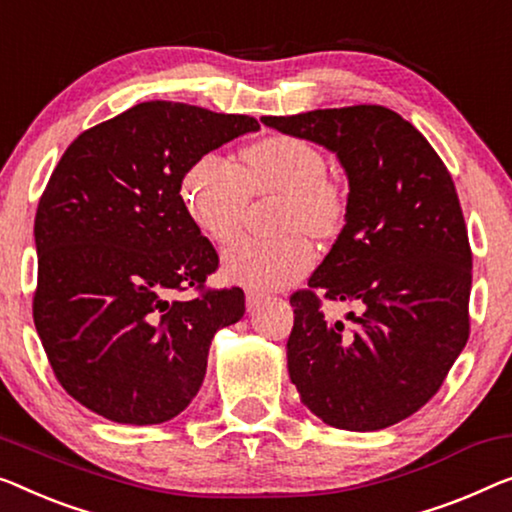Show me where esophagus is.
<instances>
[{
  "label": "esophagus",
  "instance_id": "34e87169",
  "mask_svg": "<svg viewBox=\"0 0 512 512\" xmlns=\"http://www.w3.org/2000/svg\"><path fill=\"white\" fill-rule=\"evenodd\" d=\"M262 299H264V294H259L257 289H246V305H248V310H255L259 303H262Z\"/></svg>",
  "mask_w": 512,
  "mask_h": 512
}]
</instances>
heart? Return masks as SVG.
Returning <instances> with one entry per match:
<instances>
[{
  "mask_svg": "<svg viewBox=\"0 0 512 512\" xmlns=\"http://www.w3.org/2000/svg\"><path fill=\"white\" fill-rule=\"evenodd\" d=\"M280 195V239L241 236L225 248L227 280L257 289H280L315 264V248L301 235L329 239L347 216V188L329 172L324 151L294 135H271L241 151V167L218 154L190 163L181 179V200L190 218L213 241L239 232L250 195Z\"/></svg>",
  "mask_w": 512,
  "mask_h": 512,
  "instance_id": "heart-1",
  "label": "heart"
}]
</instances>
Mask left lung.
Masks as SVG:
<instances>
[{
  "label": "left lung",
  "mask_w": 512,
  "mask_h": 512,
  "mask_svg": "<svg viewBox=\"0 0 512 512\" xmlns=\"http://www.w3.org/2000/svg\"><path fill=\"white\" fill-rule=\"evenodd\" d=\"M338 156L345 227L292 294L289 379L326 425L375 432L416 414L469 340L471 248L455 183L430 142L381 105L262 117ZM354 302L331 323L318 294Z\"/></svg>",
  "instance_id": "1"
}]
</instances>
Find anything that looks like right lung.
Masks as SVG:
<instances>
[{"label": "right lung", "instance_id": "obj_1", "mask_svg": "<svg viewBox=\"0 0 512 512\" xmlns=\"http://www.w3.org/2000/svg\"><path fill=\"white\" fill-rule=\"evenodd\" d=\"M259 131L246 114L147 101L73 140L34 220V324L59 384L114 423L179 416L207 375L216 331L246 312L243 289H202L218 269L181 200L193 160Z\"/></svg>", "mask_w": 512, "mask_h": 512}]
</instances>
